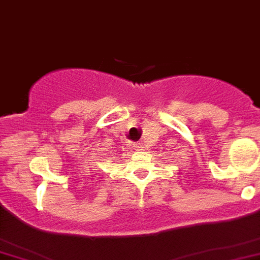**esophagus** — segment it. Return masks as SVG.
<instances>
[{
  "instance_id": "obj_1",
  "label": "esophagus",
  "mask_w": 260,
  "mask_h": 260,
  "mask_svg": "<svg viewBox=\"0 0 260 260\" xmlns=\"http://www.w3.org/2000/svg\"><path fill=\"white\" fill-rule=\"evenodd\" d=\"M134 147H135V148H140V143H136V144H134Z\"/></svg>"
}]
</instances>
